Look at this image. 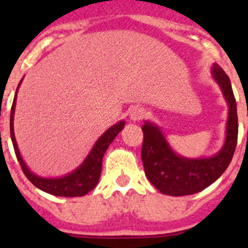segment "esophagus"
<instances>
[{
  "instance_id": "34e87169",
  "label": "esophagus",
  "mask_w": 248,
  "mask_h": 248,
  "mask_svg": "<svg viewBox=\"0 0 248 248\" xmlns=\"http://www.w3.org/2000/svg\"><path fill=\"white\" fill-rule=\"evenodd\" d=\"M144 117H145V109L141 108V107H134V108H131L130 111H129V118L133 122H139Z\"/></svg>"
}]
</instances>
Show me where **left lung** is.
Returning a JSON list of instances; mask_svg holds the SVG:
<instances>
[{
	"label": "left lung",
	"instance_id": "1",
	"mask_svg": "<svg viewBox=\"0 0 248 248\" xmlns=\"http://www.w3.org/2000/svg\"><path fill=\"white\" fill-rule=\"evenodd\" d=\"M211 73L229 107L226 138L217 154L199 159L181 156L172 150L156 124L145 122L141 128L144 133L141 160L145 175L161 194L185 196L202 191L217 180L231 163L237 144V105L230 78L222 68L215 63Z\"/></svg>",
	"mask_w": 248,
	"mask_h": 248
}]
</instances>
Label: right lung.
I'll use <instances>...</instances> for the list:
<instances>
[{"mask_svg": "<svg viewBox=\"0 0 248 248\" xmlns=\"http://www.w3.org/2000/svg\"><path fill=\"white\" fill-rule=\"evenodd\" d=\"M17 87L18 91L19 85ZM17 91L15 99H13L12 108H11V117H10V131H11V139H12L13 148H15V153H16L17 160L19 161L22 170L27 176L28 180L33 184L39 190L47 192V194L54 195V196H64V198H76V196H84L88 194L89 191L95 187V185L99 181L100 172H102V161L103 156H104L105 151L109 148L115 137L119 134L123 130L125 122L117 123L111 125L108 130L105 131L104 134L95 141L92 150L89 151V154L84 159L82 164H80L76 170H73L69 174L64 175L61 177H42L38 175L33 174L31 171L28 166L22 159L21 154H19L18 146H17L16 138H15V131H13V119H15V108H16V99H17Z\"/></svg>", "mask_w": 248, "mask_h": 248, "instance_id": "right-lung-1", "label": "right lung"}]
</instances>
